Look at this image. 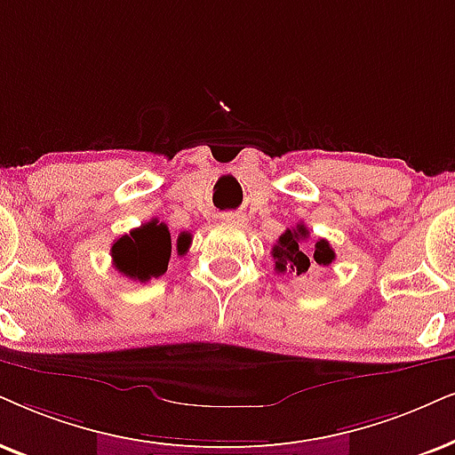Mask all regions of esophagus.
<instances>
[{
    "mask_svg": "<svg viewBox=\"0 0 455 455\" xmlns=\"http://www.w3.org/2000/svg\"><path fill=\"white\" fill-rule=\"evenodd\" d=\"M220 218L224 222H241V216L235 214V212H224Z\"/></svg>",
    "mask_w": 455,
    "mask_h": 455,
    "instance_id": "1",
    "label": "esophagus"
}]
</instances>
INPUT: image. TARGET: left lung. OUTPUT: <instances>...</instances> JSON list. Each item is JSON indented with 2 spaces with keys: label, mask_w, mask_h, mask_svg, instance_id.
Returning a JSON list of instances; mask_svg holds the SVG:
<instances>
[{
  "label": "left lung",
  "mask_w": 455,
  "mask_h": 455,
  "mask_svg": "<svg viewBox=\"0 0 455 455\" xmlns=\"http://www.w3.org/2000/svg\"><path fill=\"white\" fill-rule=\"evenodd\" d=\"M308 237V231L304 224H296V228H287V231L281 235L277 243L273 245V260H275V270L277 273H294L298 277L307 275L310 264H319V267H330V264L336 260V254H333L331 245L327 243L325 239H319L315 243V250H304L302 241Z\"/></svg>",
  "instance_id": "1"
}]
</instances>
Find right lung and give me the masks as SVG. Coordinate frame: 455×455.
I'll use <instances>...</instances> for the list:
<instances>
[{"instance_id": "right-lung-1", "label": "right lung", "mask_w": 455, "mask_h": 455, "mask_svg": "<svg viewBox=\"0 0 455 455\" xmlns=\"http://www.w3.org/2000/svg\"><path fill=\"white\" fill-rule=\"evenodd\" d=\"M191 233H180L176 239L178 256H185L191 245ZM174 241L170 237L168 227L157 218L132 228L128 235H122L111 247L113 267L124 275L140 283L148 279H157L168 270Z\"/></svg>"}]
</instances>
